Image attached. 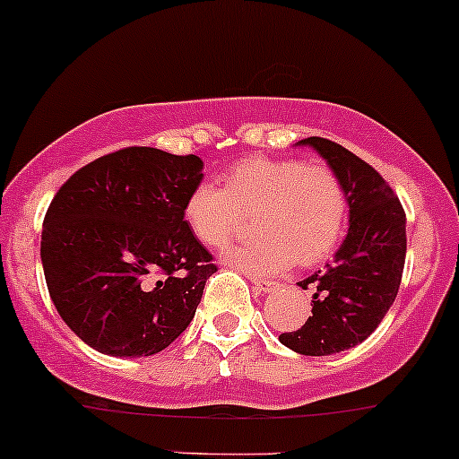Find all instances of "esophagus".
<instances>
[{"instance_id": "1", "label": "esophagus", "mask_w": 459, "mask_h": 459, "mask_svg": "<svg viewBox=\"0 0 459 459\" xmlns=\"http://www.w3.org/2000/svg\"><path fill=\"white\" fill-rule=\"evenodd\" d=\"M253 285H255L256 290H259V291H265V294H270V291H276V290H279V283H276V281L253 279Z\"/></svg>"}]
</instances>
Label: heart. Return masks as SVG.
Masks as SVG:
<instances>
[{
  "label": "heart",
  "mask_w": 459,
  "mask_h": 459,
  "mask_svg": "<svg viewBox=\"0 0 459 459\" xmlns=\"http://www.w3.org/2000/svg\"><path fill=\"white\" fill-rule=\"evenodd\" d=\"M255 218L259 238L226 259L248 274H279L299 261L316 265L340 248L351 198L329 165L303 159H248L224 176V189L200 183L185 200V221L200 244L224 250Z\"/></svg>",
  "instance_id": "obj_1"
}]
</instances>
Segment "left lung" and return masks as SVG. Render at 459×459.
Returning a JSON list of instances; mask_svg holds the SVG:
<instances>
[{
    "label": "left lung",
    "mask_w": 459,
    "mask_h": 459,
    "mask_svg": "<svg viewBox=\"0 0 459 459\" xmlns=\"http://www.w3.org/2000/svg\"><path fill=\"white\" fill-rule=\"evenodd\" d=\"M342 176L351 198V229L335 259L300 281L314 291L311 316L300 329L281 333L300 355H333L364 342L381 325L399 291L407 253L405 211L385 178L340 143L309 137Z\"/></svg>",
    "instance_id": "obj_1"
}]
</instances>
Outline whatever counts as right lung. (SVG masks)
<instances>
[{
    "label": "right lung",
    "mask_w": 459,
    "mask_h": 459,
    "mask_svg": "<svg viewBox=\"0 0 459 459\" xmlns=\"http://www.w3.org/2000/svg\"><path fill=\"white\" fill-rule=\"evenodd\" d=\"M195 154L117 150L69 176L43 220L41 259L60 318L115 357L168 349L194 320L213 255L185 221Z\"/></svg>",
    "instance_id": "1"
}]
</instances>
